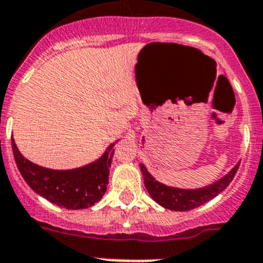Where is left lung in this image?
Masks as SVG:
<instances>
[{
	"label": "left lung",
	"mask_w": 263,
	"mask_h": 263,
	"mask_svg": "<svg viewBox=\"0 0 263 263\" xmlns=\"http://www.w3.org/2000/svg\"><path fill=\"white\" fill-rule=\"evenodd\" d=\"M239 165L240 162L237 165H235V167L230 173L226 174L223 178L218 179L217 181H214L210 185L197 188V190H183V188L168 187V185H165V184L156 180L143 163H140V168H141V173H143L146 191L157 203H159V205L168 210H174V212H188V210L195 209V208L203 205L208 201L213 200L220 192H223L234 179L235 174L239 168Z\"/></svg>",
	"instance_id": "1"
}]
</instances>
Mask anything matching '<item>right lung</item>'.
I'll use <instances>...</instances> for the list:
<instances>
[{"label":"right lung","mask_w":263,"mask_h":263,"mask_svg":"<svg viewBox=\"0 0 263 263\" xmlns=\"http://www.w3.org/2000/svg\"><path fill=\"white\" fill-rule=\"evenodd\" d=\"M114 144H110L97 161L88 165L72 170H51L24 158L11 137L14 158L26 183L51 203L70 210L90 208L105 195Z\"/></svg>","instance_id":"add662e5"}]
</instances>
